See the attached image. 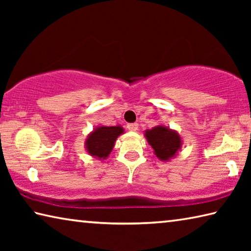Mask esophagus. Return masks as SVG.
I'll return each instance as SVG.
<instances>
[{
  "mask_svg": "<svg viewBox=\"0 0 251 251\" xmlns=\"http://www.w3.org/2000/svg\"><path fill=\"white\" fill-rule=\"evenodd\" d=\"M127 128L131 131H136L138 129V124L137 123H131V124H127Z\"/></svg>",
  "mask_w": 251,
  "mask_h": 251,
  "instance_id": "esophagus-1",
  "label": "esophagus"
}]
</instances>
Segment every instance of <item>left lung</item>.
Here are the masks:
<instances>
[{
	"instance_id": "obj_1",
	"label": "left lung",
	"mask_w": 251,
	"mask_h": 251,
	"mask_svg": "<svg viewBox=\"0 0 251 251\" xmlns=\"http://www.w3.org/2000/svg\"><path fill=\"white\" fill-rule=\"evenodd\" d=\"M147 142L154 150V154L161 161H169L178 155L182 141L175 129L165 125H157L144 131Z\"/></svg>"
}]
</instances>
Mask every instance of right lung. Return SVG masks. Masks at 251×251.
Listing matches in <instances>:
<instances>
[{"label":"right lung","mask_w":251,"mask_h":251,"mask_svg":"<svg viewBox=\"0 0 251 251\" xmlns=\"http://www.w3.org/2000/svg\"><path fill=\"white\" fill-rule=\"evenodd\" d=\"M124 134L121 125L97 126L85 139V150L94 158L104 160L112 152L118 136Z\"/></svg>","instance_id":"right-lung-1"}]
</instances>
